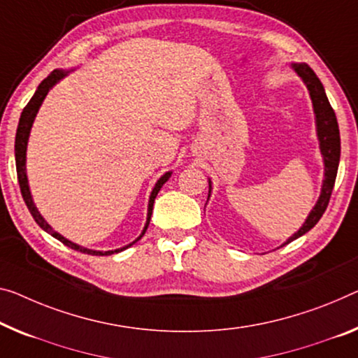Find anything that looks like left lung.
Here are the masks:
<instances>
[{
  "mask_svg": "<svg viewBox=\"0 0 358 358\" xmlns=\"http://www.w3.org/2000/svg\"><path fill=\"white\" fill-rule=\"evenodd\" d=\"M291 69L299 75V78L304 81L306 87L309 90L313 113H315L318 144H320L323 164H325V179H323L320 196H318L315 206L312 208L309 216H307L306 222L302 224V227L298 232L291 235L282 246L291 243L293 240L299 238V236H302L306 232H309L313 225L320 221V217L323 216V213H325L329 203V196H331L341 157V137L338 120L336 115H334V110L329 106V101L325 94V87H323L322 81L318 80L315 71H313L307 64H291ZM208 182H210V194H208V198H210L211 180H208Z\"/></svg>",
  "mask_w": 358,
  "mask_h": 358,
  "instance_id": "left-lung-1",
  "label": "left lung"
}]
</instances>
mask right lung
Masks as SVG:
<instances>
[{
	"mask_svg": "<svg viewBox=\"0 0 358 358\" xmlns=\"http://www.w3.org/2000/svg\"><path fill=\"white\" fill-rule=\"evenodd\" d=\"M70 73V70H54L49 73L48 78H45L40 83V86L36 87L35 94L30 99V102L27 103L24 112L20 115V120H19V126H17V133H15V145H14V152H15V168H17V179H19V185H20V192H22V196H24V201L27 208H29L30 214L35 219L36 224L40 225V227L45 230V232L51 234L54 238H57L59 241H62L65 246H69L71 250H76V251H81V252H86V255H92V256H110L113 255V252H120L126 248H129L131 245H134L136 241H139L142 236H144L145 230L148 227V224H150V217H152V210H153V203H155V198L158 195V192L163 187V184L166 182V180L171 178L173 171H168L164 173L160 179L157 180L155 187H153L150 198H148V208H147V221L144 225V230H142V234L137 236V238L133 241V243L123 246V248H118V250H112V251H96V250H90V248H85V246H80L73 243V241H70L62 236L60 234H57L56 230H54L51 225H49L45 217L41 216L40 211L36 210L35 203H33V198H31V192H30V185H29V178H27V144H29V137H30V131H31V126L33 122H35V117L38 113V110H40L43 101H45V97L48 96L49 90H51L52 86H56L60 80L65 78Z\"/></svg>",
	"mask_w": 358,
	"mask_h": 358,
	"instance_id": "right-lung-1",
	"label": "right lung"
}]
</instances>
